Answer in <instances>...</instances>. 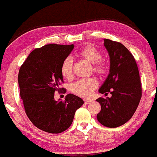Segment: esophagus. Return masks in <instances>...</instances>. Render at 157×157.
I'll list each match as a JSON object with an SVG mask.
<instances>
[{"instance_id": "esophagus-1", "label": "esophagus", "mask_w": 157, "mask_h": 157, "mask_svg": "<svg viewBox=\"0 0 157 157\" xmlns=\"http://www.w3.org/2000/svg\"><path fill=\"white\" fill-rule=\"evenodd\" d=\"M90 102H91V100H89V99H85V100H84V103H85V104H89Z\"/></svg>"}]
</instances>
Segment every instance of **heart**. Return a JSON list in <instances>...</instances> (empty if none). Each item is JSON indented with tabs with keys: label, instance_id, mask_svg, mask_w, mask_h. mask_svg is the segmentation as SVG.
Segmentation results:
<instances>
[{
	"label": "heart",
	"instance_id": "b5f03b06",
	"mask_svg": "<svg viewBox=\"0 0 157 157\" xmlns=\"http://www.w3.org/2000/svg\"><path fill=\"white\" fill-rule=\"evenodd\" d=\"M78 56L92 63L93 71L99 75L106 73L107 66L104 61L101 60V53L92 46H86L82 48L78 53ZM73 62L71 57H67L63 61L60 67V72L63 78L71 79L73 75ZM98 82L94 78L82 79L71 85V91L75 94L82 98H88L93 91L97 88Z\"/></svg>",
	"mask_w": 157,
	"mask_h": 157
}]
</instances>
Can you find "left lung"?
I'll use <instances>...</instances> for the list:
<instances>
[{
  "label": "left lung",
  "mask_w": 157,
  "mask_h": 157,
  "mask_svg": "<svg viewBox=\"0 0 157 157\" xmlns=\"http://www.w3.org/2000/svg\"><path fill=\"white\" fill-rule=\"evenodd\" d=\"M110 56V72L99 89L101 94L111 92V97H99V122L108 128H117L128 122L138 106L142 90L134 56L120 42L104 39Z\"/></svg>",
  "instance_id": "1"
}]
</instances>
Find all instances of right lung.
Listing matches in <instances>:
<instances>
[{"label": "right lung", "instance_id": "right-lung-1", "mask_svg": "<svg viewBox=\"0 0 157 157\" xmlns=\"http://www.w3.org/2000/svg\"><path fill=\"white\" fill-rule=\"evenodd\" d=\"M74 48L50 44L35 48L21 65L18 74L20 97L25 111L33 125L45 132L58 134L71 125L83 100L69 94L65 101H55L54 93L65 92L60 67Z\"/></svg>", "mask_w": 157, "mask_h": 157}]
</instances>
